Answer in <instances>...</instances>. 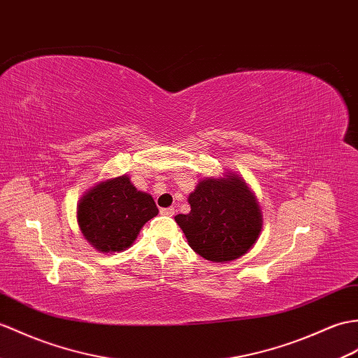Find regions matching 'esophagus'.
Masks as SVG:
<instances>
[{
    "label": "esophagus",
    "mask_w": 358,
    "mask_h": 358,
    "mask_svg": "<svg viewBox=\"0 0 358 358\" xmlns=\"http://www.w3.org/2000/svg\"><path fill=\"white\" fill-rule=\"evenodd\" d=\"M162 215H166V217H173V213H176V209L173 207H166V209H160Z\"/></svg>",
    "instance_id": "obj_1"
}]
</instances>
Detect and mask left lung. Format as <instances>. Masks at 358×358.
Masks as SVG:
<instances>
[{
	"instance_id": "8db88e82",
	"label": "left lung",
	"mask_w": 358,
	"mask_h": 358,
	"mask_svg": "<svg viewBox=\"0 0 358 358\" xmlns=\"http://www.w3.org/2000/svg\"><path fill=\"white\" fill-rule=\"evenodd\" d=\"M187 201L190 212L176 221L194 252L212 262H231L256 244L262 210L245 180L235 172L198 181Z\"/></svg>"
}]
</instances>
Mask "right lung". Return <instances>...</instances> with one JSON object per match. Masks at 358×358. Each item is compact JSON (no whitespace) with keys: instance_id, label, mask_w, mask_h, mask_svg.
<instances>
[{"instance_id":"1","label":"right lung","mask_w":358,"mask_h":358,"mask_svg":"<svg viewBox=\"0 0 358 358\" xmlns=\"http://www.w3.org/2000/svg\"><path fill=\"white\" fill-rule=\"evenodd\" d=\"M157 213L152 196L137 190L124 173L96 182L80 196L78 224L91 247L114 253L129 248Z\"/></svg>"}]
</instances>
